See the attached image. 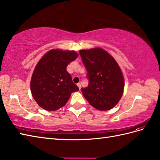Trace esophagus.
<instances>
[{
  "instance_id": "esophagus-1",
  "label": "esophagus",
  "mask_w": 160,
  "mask_h": 160,
  "mask_svg": "<svg viewBox=\"0 0 160 160\" xmlns=\"http://www.w3.org/2000/svg\"><path fill=\"white\" fill-rule=\"evenodd\" d=\"M77 86L78 87L79 89H80V88H81V84H80V83H78V84H77Z\"/></svg>"
}]
</instances>
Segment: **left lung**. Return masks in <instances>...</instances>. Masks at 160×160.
I'll list each match as a JSON object with an SVG mask.
<instances>
[{
    "mask_svg": "<svg viewBox=\"0 0 160 160\" xmlns=\"http://www.w3.org/2000/svg\"><path fill=\"white\" fill-rule=\"evenodd\" d=\"M80 54L89 82L87 87L81 88L84 97L99 110L112 108L119 102L124 89V78L119 66L102 48L81 50Z\"/></svg>",
    "mask_w": 160,
    "mask_h": 160,
    "instance_id": "obj_1",
    "label": "left lung"
}]
</instances>
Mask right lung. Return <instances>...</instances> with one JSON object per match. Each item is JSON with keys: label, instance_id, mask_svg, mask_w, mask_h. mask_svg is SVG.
<instances>
[{"label": "right lung", "instance_id": "1", "mask_svg": "<svg viewBox=\"0 0 160 160\" xmlns=\"http://www.w3.org/2000/svg\"><path fill=\"white\" fill-rule=\"evenodd\" d=\"M78 56L75 51L53 49L40 59L32 73L31 90L41 108L57 110L66 104L72 92L79 91L66 69Z\"/></svg>", "mask_w": 160, "mask_h": 160}]
</instances>
